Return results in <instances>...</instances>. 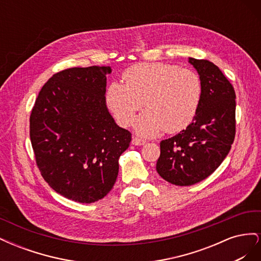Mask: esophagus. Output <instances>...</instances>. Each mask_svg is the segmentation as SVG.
Wrapping results in <instances>:
<instances>
[{"label":"esophagus","mask_w":261,"mask_h":261,"mask_svg":"<svg viewBox=\"0 0 261 261\" xmlns=\"http://www.w3.org/2000/svg\"><path fill=\"white\" fill-rule=\"evenodd\" d=\"M132 144L135 145V146H143V145L146 144V140L140 139V138H138V137H133Z\"/></svg>","instance_id":"1"}]
</instances>
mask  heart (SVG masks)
<instances>
[{
    "label": "heart",
    "mask_w": 261,
    "mask_h": 261,
    "mask_svg": "<svg viewBox=\"0 0 261 261\" xmlns=\"http://www.w3.org/2000/svg\"><path fill=\"white\" fill-rule=\"evenodd\" d=\"M123 80L125 84H109L107 106L118 124L128 126L144 102L147 110L135 121L140 135L153 136L161 129L179 132L198 111L202 86L192 69L160 62L143 63L126 69Z\"/></svg>",
    "instance_id": "1"
}]
</instances>
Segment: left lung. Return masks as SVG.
I'll return each mask as SVG.
<instances>
[{
  "label": "left lung",
  "mask_w": 261,
  "mask_h": 261,
  "mask_svg": "<svg viewBox=\"0 0 261 261\" xmlns=\"http://www.w3.org/2000/svg\"><path fill=\"white\" fill-rule=\"evenodd\" d=\"M202 86L193 122L160 143L156 172L169 183L194 185L208 177L230 152L235 138V91L220 68L208 60L189 59Z\"/></svg>",
  "instance_id": "obj_1"
}]
</instances>
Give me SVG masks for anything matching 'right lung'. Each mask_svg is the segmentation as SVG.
I'll use <instances>...</instances> for the list:
<instances>
[{"label": "right lung", "instance_id": "right-lung-1", "mask_svg": "<svg viewBox=\"0 0 261 261\" xmlns=\"http://www.w3.org/2000/svg\"><path fill=\"white\" fill-rule=\"evenodd\" d=\"M110 66L72 67L54 74L30 114V140L37 167L52 189L82 203L111 191L118 158L132 134L114 122L106 106Z\"/></svg>", "mask_w": 261, "mask_h": 261}]
</instances>
